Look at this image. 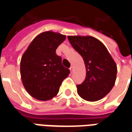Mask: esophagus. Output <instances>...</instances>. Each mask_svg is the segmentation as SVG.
<instances>
[{
  "label": "esophagus",
  "instance_id": "1",
  "mask_svg": "<svg viewBox=\"0 0 132 132\" xmlns=\"http://www.w3.org/2000/svg\"><path fill=\"white\" fill-rule=\"evenodd\" d=\"M70 71H71V72H73V66H71V67H70Z\"/></svg>",
  "mask_w": 132,
  "mask_h": 132
}]
</instances>
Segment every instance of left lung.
<instances>
[{
    "mask_svg": "<svg viewBox=\"0 0 132 132\" xmlns=\"http://www.w3.org/2000/svg\"><path fill=\"white\" fill-rule=\"evenodd\" d=\"M68 39L85 64V80L77 85L78 94L86 101L100 100L111 92L115 85L116 62L106 46L92 36H69Z\"/></svg>",
    "mask_w": 132,
    "mask_h": 132,
    "instance_id": "obj_1",
    "label": "left lung"
}]
</instances>
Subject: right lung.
<instances>
[{"mask_svg": "<svg viewBox=\"0 0 132 132\" xmlns=\"http://www.w3.org/2000/svg\"><path fill=\"white\" fill-rule=\"evenodd\" d=\"M66 38L53 31L43 32L32 40L21 56V81L27 92L36 99L47 101L54 97L70 73L56 54Z\"/></svg>", "mask_w": 132, "mask_h": 132, "instance_id": "add662e5", "label": "right lung"}]
</instances>
